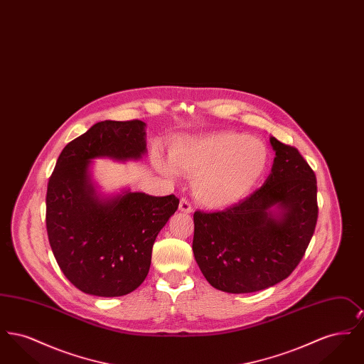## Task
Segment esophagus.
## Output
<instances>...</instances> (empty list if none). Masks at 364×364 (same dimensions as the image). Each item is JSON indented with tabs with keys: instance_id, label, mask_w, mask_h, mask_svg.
Here are the masks:
<instances>
[{
	"instance_id": "34e87169",
	"label": "esophagus",
	"mask_w": 364,
	"mask_h": 364,
	"mask_svg": "<svg viewBox=\"0 0 364 364\" xmlns=\"http://www.w3.org/2000/svg\"><path fill=\"white\" fill-rule=\"evenodd\" d=\"M178 210L183 213H191L192 211V206L187 199H181L180 205H178Z\"/></svg>"
}]
</instances>
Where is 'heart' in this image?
<instances>
[{
	"instance_id": "obj_1",
	"label": "heart",
	"mask_w": 364,
	"mask_h": 364,
	"mask_svg": "<svg viewBox=\"0 0 364 364\" xmlns=\"http://www.w3.org/2000/svg\"><path fill=\"white\" fill-rule=\"evenodd\" d=\"M269 150L257 138L240 132H217L187 139L171 149L174 169L192 180L196 200L210 208L232 206L247 198L269 168ZM158 168L172 176V168L156 159Z\"/></svg>"
}]
</instances>
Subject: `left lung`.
<instances>
[{"label":"left lung","instance_id":"1","mask_svg":"<svg viewBox=\"0 0 364 364\" xmlns=\"http://www.w3.org/2000/svg\"><path fill=\"white\" fill-rule=\"evenodd\" d=\"M276 151L263 186L223 211L193 214L192 251L208 284L251 294L288 277L303 258L316 218V177L297 149L270 138Z\"/></svg>","mask_w":364,"mask_h":364}]
</instances>
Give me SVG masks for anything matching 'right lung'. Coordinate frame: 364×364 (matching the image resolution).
<instances>
[{"mask_svg":"<svg viewBox=\"0 0 364 364\" xmlns=\"http://www.w3.org/2000/svg\"><path fill=\"white\" fill-rule=\"evenodd\" d=\"M140 120L94 124L70 141L55 162L46 193V229L64 276L82 292L124 296L144 281L159 230L178 208L174 195L122 191L101 196L90 176L94 158L140 159Z\"/></svg>","mask_w":364,"mask_h":364,"instance_id":"obj_1","label":"right lung"}]
</instances>
